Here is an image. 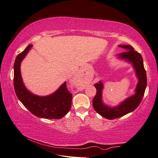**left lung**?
Returning a JSON list of instances; mask_svg holds the SVG:
<instances>
[{"label": "left lung", "instance_id": "8db88e82", "mask_svg": "<svg viewBox=\"0 0 158 158\" xmlns=\"http://www.w3.org/2000/svg\"><path fill=\"white\" fill-rule=\"evenodd\" d=\"M119 47L126 49L127 52L119 53V57L133 64L139 78V83L136 86L135 94L126 99L120 105L113 108L106 106L102 103V90L103 84L101 81L96 83L94 86L96 89V94L92 101L94 109L100 115L108 119L118 118L135 110L142 101L147 87V75L142 56L135 51L131 45H119Z\"/></svg>", "mask_w": 158, "mask_h": 158}]
</instances>
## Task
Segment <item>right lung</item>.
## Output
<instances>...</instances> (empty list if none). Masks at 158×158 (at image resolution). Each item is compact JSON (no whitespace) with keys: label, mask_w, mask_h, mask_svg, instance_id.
Listing matches in <instances>:
<instances>
[{"label":"right lung","mask_w":158,"mask_h":158,"mask_svg":"<svg viewBox=\"0 0 158 158\" xmlns=\"http://www.w3.org/2000/svg\"><path fill=\"white\" fill-rule=\"evenodd\" d=\"M32 47V45H29L17 56L15 60L13 85L16 95L23 106L35 116L45 119L62 118L69 111L72 102L73 94L67 88L66 82L64 83L55 93L48 96L32 94L23 85L20 64Z\"/></svg>","instance_id":"right-lung-1"}]
</instances>
